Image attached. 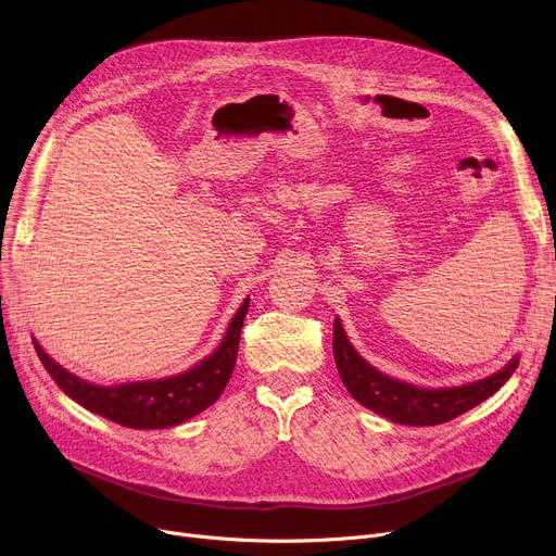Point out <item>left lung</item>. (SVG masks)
Returning <instances> with one entry per match:
<instances>
[{"mask_svg":"<svg viewBox=\"0 0 556 556\" xmlns=\"http://www.w3.org/2000/svg\"><path fill=\"white\" fill-rule=\"evenodd\" d=\"M333 358L349 394L369 410L405 426H437L464 415L493 392H498L518 365L516 356L501 371L462 388H415L410 383L394 381V378L365 363L349 344L340 319H336L333 325Z\"/></svg>","mask_w":556,"mask_h":556,"instance_id":"left-lung-1","label":"left lung"}]
</instances>
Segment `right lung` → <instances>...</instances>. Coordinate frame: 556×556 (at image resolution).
Instances as JSON below:
<instances>
[{
	"mask_svg": "<svg viewBox=\"0 0 556 556\" xmlns=\"http://www.w3.org/2000/svg\"><path fill=\"white\" fill-rule=\"evenodd\" d=\"M248 306L250 300H245L237 315L231 317L220 346L210 358H204L185 374L162 378V381L101 388L80 381L78 376L53 363L36 340L34 346L58 388L87 410L128 428H170L195 417L223 394L233 365H237Z\"/></svg>",
	"mask_w": 556,
	"mask_h": 556,
	"instance_id": "right-lung-1",
	"label": "right lung"
}]
</instances>
